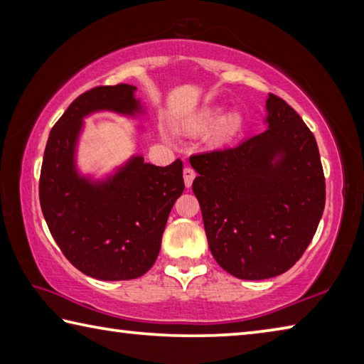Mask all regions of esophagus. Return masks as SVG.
<instances>
[{
  "mask_svg": "<svg viewBox=\"0 0 364 364\" xmlns=\"http://www.w3.org/2000/svg\"><path fill=\"white\" fill-rule=\"evenodd\" d=\"M193 178H195V171L192 168H183V181H186V187L190 188L193 183Z\"/></svg>",
  "mask_w": 364,
  "mask_h": 364,
  "instance_id": "obj_1",
  "label": "esophagus"
}]
</instances>
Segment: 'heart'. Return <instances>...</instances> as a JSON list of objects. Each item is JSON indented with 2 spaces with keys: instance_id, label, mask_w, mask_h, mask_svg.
Segmentation results:
<instances>
[{
  "instance_id": "obj_1",
  "label": "heart",
  "mask_w": 364,
  "mask_h": 364,
  "mask_svg": "<svg viewBox=\"0 0 364 364\" xmlns=\"http://www.w3.org/2000/svg\"><path fill=\"white\" fill-rule=\"evenodd\" d=\"M224 107L214 105L203 110L198 117L193 119L195 129H205L213 126L211 129V142L213 144H225L243 131L245 117L240 110H233L222 117Z\"/></svg>"
}]
</instances>
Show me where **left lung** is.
I'll return each instance as SVG.
<instances>
[{
	"label": "left lung",
	"instance_id": "obj_1",
	"mask_svg": "<svg viewBox=\"0 0 364 364\" xmlns=\"http://www.w3.org/2000/svg\"><path fill=\"white\" fill-rule=\"evenodd\" d=\"M265 123L267 131L238 146L190 158L209 250L240 279L288 272L314 238L326 200L316 140L297 112L269 94Z\"/></svg>",
	"mask_w": 364,
	"mask_h": 364
}]
</instances>
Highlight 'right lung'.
Segmentation results:
<instances>
[{"label": "right lung", "instance_id": "right-lung-1", "mask_svg": "<svg viewBox=\"0 0 364 364\" xmlns=\"http://www.w3.org/2000/svg\"><path fill=\"white\" fill-rule=\"evenodd\" d=\"M134 92L136 86L117 85L81 94L49 132L43 156L40 205L49 232L70 264L104 282L134 279L151 269L171 209L186 188L181 159L161 168L134 155L97 181L76 168L82 119L95 112L144 114Z\"/></svg>", "mask_w": 364, "mask_h": 364}]
</instances>
